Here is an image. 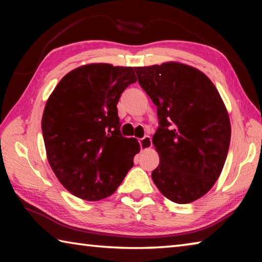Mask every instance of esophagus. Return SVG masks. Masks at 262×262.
Segmentation results:
<instances>
[{
    "label": "esophagus",
    "instance_id": "esophagus-1",
    "mask_svg": "<svg viewBox=\"0 0 262 262\" xmlns=\"http://www.w3.org/2000/svg\"><path fill=\"white\" fill-rule=\"evenodd\" d=\"M139 143H140L141 150H147L152 147V142H151V139H150V136L142 137L141 140H139Z\"/></svg>",
    "mask_w": 262,
    "mask_h": 262
}]
</instances>
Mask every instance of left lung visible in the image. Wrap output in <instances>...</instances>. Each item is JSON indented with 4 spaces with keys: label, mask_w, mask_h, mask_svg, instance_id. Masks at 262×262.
<instances>
[{
    "label": "left lung",
    "mask_w": 262,
    "mask_h": 262,
    "mask_svg": "<svg viewBox=\"0 0 262 262\" xmlns=\"http://www.w3.org/2000/svg\"><path fill=\"white\" fill-rule=\"evenodd\" d=\"M157 106L152 143L159 155L151 178L164 196L189 203L210 190L228 156L231 126L223 100L200 70L178 62L134 68Z\"/></svg>",
    "instance_id": "1"
}]
</instances>
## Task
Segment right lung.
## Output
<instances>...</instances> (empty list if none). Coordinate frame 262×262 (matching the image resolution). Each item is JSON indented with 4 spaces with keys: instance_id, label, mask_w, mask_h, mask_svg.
I'll return each instance as SVG.
<instances>
[{
    "instance_id": "add662e5",
    "label": "right lung",
    "mask_w": 262,
    "mask_h": 262,
    "mask_svg": "<svg viewBox=\"0 0 262 262\" xmlns=\"http://www.w3.org/2000/svg\"><path fill=\"white\" fill-rule=\"evenodd\" d=\"M136 81L132 67L86 64L66 75L48 98L41 120L47 158L75 196H110L134 165L140 144L121 135L117 104Z\"/></svg>"
}]
</instances>
